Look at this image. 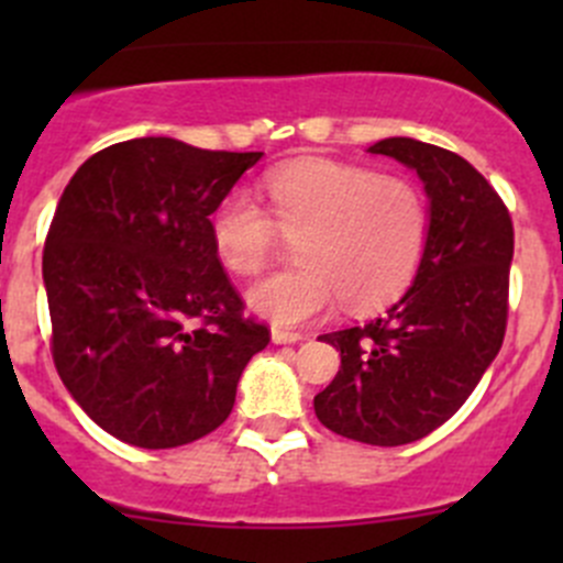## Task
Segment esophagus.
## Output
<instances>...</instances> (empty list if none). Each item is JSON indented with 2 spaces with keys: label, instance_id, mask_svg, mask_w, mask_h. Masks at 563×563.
<instances>
[{
  "label": "esophagus",
  "instance_id": "esophagus-1",
  "mask_svg": "<svg viewBox=\"0 0 563 563\" xmlns=\"http://www.w3.org/2000/svg\"><path fill=\"white\" fill-rule=\"evenodd\" d=\"M299 340H305V334L299 332H288V329H272V343L277 345H291V343H299Z\"/></svg>",
  "mask_w": 563,
  "mask_h": 563
}]
</instances>
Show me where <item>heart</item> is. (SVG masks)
Wrapping results in <instances>:
<instances>
[{
	"label": "heart",
	"mask_w": 563,
	"mask_h": 563,
	"mask_svg": "<svg viewBox=\"0 0 563 563\" xmlns=\"http://www.w3.org/2000/svg\"><path fill=\"white\" fill-rule=\"evenodd\" d=\"M269 213L245 190L212 212V245L236 275H258L272 261L277 231L297 240L299 266L247 291L258 316L297 327L340 297L349 310H373L408 288L428 245V203L413 181L343 163H294L264 181Z\"/></svg>",
	"instance_id": "heart-1"
}]
</instances>
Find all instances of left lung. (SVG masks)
I'll use <instances>...</instances> for the list:
<instances>
[{
	"mask_svg": "<svg viewBox=\"0 0 563 563\" xmlns=\"http://www.w3.org/2000/svg\"><path fill=\"white\" fill-rule=\"evenodd\" d=\"M367 152L422 179L428 245L411 288L387 313L318 338L340 351V371L313 408L332 433L400 446L441 428L496 360L515 231L490 181L455 152L417 139H384Z\"/></svg>",
	"mask_w": 563,
	"mask_h": 563,
	"instance_id": "8db88e82",
	"label": "left lung"
}]
</instances>
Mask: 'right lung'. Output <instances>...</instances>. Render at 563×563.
I'll list each match as a JSON object with an SVG mask.
<instances>
[{
    "label": "right lung",
    "mask_w": 563,
    "mask_h": 563,
    "mask_svg": "<svg viewBox=\"0 0 563 563\" xmlns=\"http://www.w3.org/2000/svg\"><path fill=\"white\" fill-rule=\"evenodd\" d=\"M261 155L122 141L89 157L56 203L43 250L51 354L73 400L124 444L172 450L212 433L269 343L242 316L209 229Z\"/></svg>",
    "instance_id": "obj_1"
}]
</instances>
